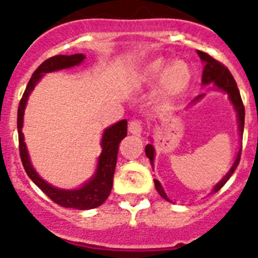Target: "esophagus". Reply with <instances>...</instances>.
<instances>
[{"label":"esophagus","instance_id":"1","mask_svg":"<svg viewBox=\"0 0 258 258\" xmlns=\"http://www.w3.org/2000/svg\"><path fill=\"white\" fill-rule=\"evenodd\" d=\"M128 131L130 134L135 136H142L143 134V126L142 123L139 122V120H131L128 123Z\"/></svg>","mask_w":258,"mask_h":258}]
</instances>
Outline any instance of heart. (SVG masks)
<instances>
[{"mask_svg": "<svg viewBox=\"0 0 258 258\" xmlns=\"http://www.w3.org/2000/svg\"><path fill=\"white\" fill-rule=\"evenodd\" d=\"M142 79L145 83H153L157 79L153 101L157 106L167 107L187 91L192 71L183 59H172L166 63L163 58H156L143 67Z\"/></svg>", "mask_w": 258, "mask_h": 258, "instance_id": "1", "label": "heart"}]
</instances>
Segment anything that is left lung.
Instances as JSON below:
<instances>
[{"label":"left lung","instance_id":"1","mask_svg":"<svg viewBox=\"0 0 258 258\" xmlns=\"http://www.w3.org/2000/svg\"><path fill=\"white\" fill-rule=\"evenodd\" d=\"M197 54H199V57L201 58V61L204 62L203 78H201V83H203V86H208V84H210V83H212L213 89H219V91H222V92H225V93H227L228 98H230L231 104L234 105V109L237 114L239 135H240V139H241V135H243V131H244V115H245V111H244V105H243V101H241L240 92H239V89H237L236 82H235V79L232 78L231 73L228 71L227 67L223 66L221 62L216 61L214 58H212L209 54L204 53V51L197 50ZM203 97H204V95L197 96L194 101H192V104L196 101H199V100H201ZM145 154H147L148 158L151 160L152 166H153V161H154V147L153 145L148 144L147 147H145ZM240 154H241V145H240V148H239V151H237L236 158H235L234 163H232L231 169L228 170L227 174H226V175L223 176V178L221 179V180H219L216 185H214L212 194H214V192H218L219 189H221V188L225 185V183L227 182L228 179H230V176L234 174L235 169H236L237 165H239V161H240ZM154 185H156L157 192L161 195V197H162V199H165L166 201H169V203H171V200H170L169 197H167L166 192L163 191V187L161 185V183L158 182L157 179H154Z\"/></svg>","mask_w":258,"mask_h":258}]
</instances>
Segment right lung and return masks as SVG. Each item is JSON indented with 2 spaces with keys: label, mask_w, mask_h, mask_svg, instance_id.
<instances>
[{
  "label": "right lung",
  "mask_w": 258,
  "mask_h": 258,
  "mask_svg": "<svg viewBox=\"0 0 258 258\" xmlns=\"http://www.w3.org/2000/svg\"><path fill=\"white\" fill-rule=\"evenodd\" d=\"M86 59L84 54H71V55H54L42 62L36 71L33 73L32 78L30 79L27 88L23 93L19 107H18V134H19V152L23 167L26 170L27 175L41 189L49 199L54 201L55 204L64 208H74L79 210H88L97 208L105 203L113 187V176L115 171L116 157H118V148H119L120 140L126 138L127 135V120L122 119L119 122L114 123L113 126L105 128L101 139L102 152L98 157L97 167H96L95 175L86 182L82 187L75 189H62L54 185L49 184L41 176L36 172L31 163L28 151H27L26 143L22 128H23V116L24 109L27 106V101L30 97L31 92L36 87V84L41 80L45 74L59 71L63 69H71L74 66L82 63Z\"/></svg>",
  "instance_id": "right-lung-1"
}]
</instances>
